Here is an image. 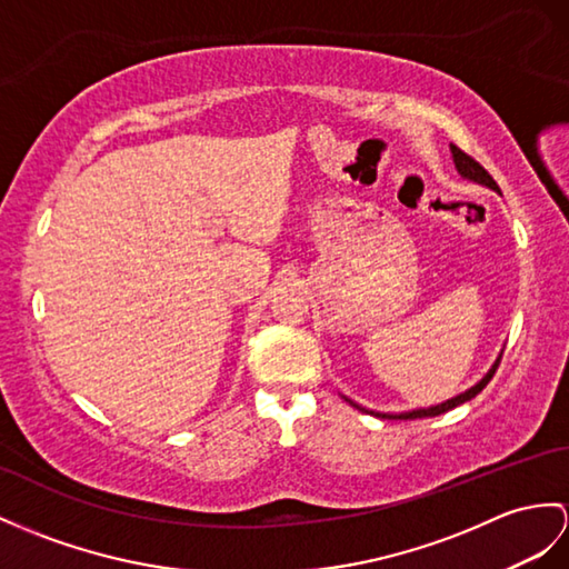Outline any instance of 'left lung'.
Here are the masks:
<instances>
[{
  "mask_svg": "<svg viewBox=\"0 0 569 569\" xmlns=\"http://www.w3.org/2000/svg\"><path fill=\"white\" fill-rule=\"evenodd\" d=\"M451 157H453V163H456V171H459L463 178H468V180H473V183H480V186H485V188H490V190H497V192H500V188H497V183L492 180V176H490L488 171H485L482 166H480L473 157H468L466 151H461V149L456 147V144H451ZM500 359H502V355L497 357V362L492 365V369H490L488 373H485V377H482L476 386H470V389H468L466 393L456 396V398L447 400V403L435 406V408H420V410H410V412H398V415H391V412H373V410L359 408L357 403H352L350 398H345V400H350V403H352L355 408L365 410V412H371V415H377V418H383V420H418V418H437V415L447 412V410H451V408H456V406H461V403H466V400H470V398H476V396L485 389V386L490 383V379L495 377L497 367H500Z\"/></svg>",
  "mask_w": 569,
  "mask_h": 569,
  "instance_id": "1",
  "label": "left lung"
}]
</instances>
